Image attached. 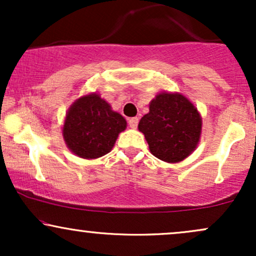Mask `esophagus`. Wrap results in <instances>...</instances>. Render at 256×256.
<instances>
[{"instance_id":"1","label":"esophagus","mask_w":256,"mask_h":256,"mask_svg":"<svg viewBox=\"0 0 256 256\" xmlns=\"http://www.w3.org/2000/svg\"><path fill=\"white\" fill-rule=\"evenodd\" d=\"M128 125H130L131 128H136L137 125H138V118L128 119Z\"/></svg>"}]
</instances>
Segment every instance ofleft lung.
Wrapping results in <instances>:
<instances>
[{
	"instance_id": "1",
	"label": "left lung",
	"mask_w": 256,
	"mask_h": 256,
	"mask_svg": "<svg viewBox=\"0 0 256 256\" xmlns=\"http://www.w3.org/2000/svg\"><path fill=\"white\" fill-rule=\"evenodd\" d=\"M138 130L144 134L149 150L168 164L180 162L198 146L202 132L201 114L186 96L158 92L149 104Z\"/></svg>"
}]
</instances>
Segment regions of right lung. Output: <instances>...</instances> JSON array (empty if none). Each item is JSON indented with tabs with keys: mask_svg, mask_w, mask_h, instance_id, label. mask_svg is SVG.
Instances as JSON below:
<instances>
[{
	"mask_svg": "<svg viewBox=\"0 0 256 256\" xmlns=\"http://www.w3.org/2000/svg\"><path fill=\"white\" fill-rule=\"evenodd\" d=\"M128 122L98 94L80 96L70 106L62 125V137L73 154L94 160L112 150Z\"/></svg>",
	"mask_w": 256,
	"mask_h": 256,
	"instance_id": "1",
	"label": "right lung"
}]
</instances>
